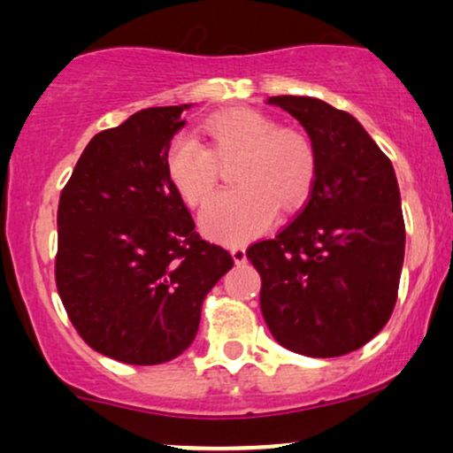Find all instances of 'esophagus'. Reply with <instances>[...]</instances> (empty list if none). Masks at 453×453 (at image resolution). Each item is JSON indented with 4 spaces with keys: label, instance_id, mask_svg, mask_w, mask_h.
I'll return each mask as SVG.
<instances>
[{
    "label": "esophagus",
    "instance_id": "1",
    "mask_svg": "<svg viewBox=\"0 0 453 453\" xmlns=\"http://www.w3.org/2000/svg\"><path fill=\"white\" fill-rule=\"evenodd\" d=\"M231 256L234 259V264H245V247L243 245H231Z\"/></svg>",
    "mask_w": 453,
    "mask_h": 453
}]
</instances>
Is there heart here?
<instances>
[{
    "mask_svg": "<svg viewBox=\"0 0 453 453\" xmlns=\"http://www.w3.org/2000/svg\"><path fill=\"white\" fill-rule=\"evenodd\" d=\"M202 129L210 146L179 134L166 148L165 165L179 196L197 208L219 185V160L241 152L233 173L239 188L216 196L200 216L203 233L212 239L243 243L274 222L278 203L293 208L311 189L318 157L299 127L278 126L259 109L233 107L206 117Z\"/></svg>",
    "mask_w": 453,
    "mask_h": 453,
    "instance_id": "obj_1",
    "label": "heart"
}]
</instances>
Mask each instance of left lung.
<instances>
[{"label":"left lung","instance_id":"obj_1","mask_svg":"<svg viewBox=\"0 0 453 453\" xmlns=\"http://www.w3.org/2000/svg\"><path fill=\"white\" fill-rule=\"evenodd\" d=\"M313 142L307 202L276 237L247 247L272 336L307 357L361 349L398 299L406 226L389 158L361 123L311 96H270Z\"/></svg>","mask_w":453,"mask_h":453}]
</instances>
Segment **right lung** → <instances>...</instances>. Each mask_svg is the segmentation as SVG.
Segmentation results:
<instances>
[{
	"instance_id": "add662e5",
	"label": "right lung",
	"mask_w": 453,
	"mask_h": 453,
	"mask_svg": "<svg viewBox=\"0 0 453 453\" xmlns=\"http://www.w3.org/2000/svg\"><path fill=\"white\" fill-rule=\"evenodd\" d=\"M181 107H152L84 148L58 208L55 284L80 338L127 365H160L194 342L210 288L233 268L196 231L166 175Z\"/></svg>"
}]
</instances>
